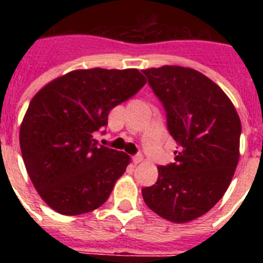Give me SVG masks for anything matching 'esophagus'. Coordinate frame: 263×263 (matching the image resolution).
Returning a JSON list of instances; mask_svg holds the SVG:
<instances>
[{
	"instance_id": "1",
	"label": "esophagus",
	"mask_w": 263,
	"mask_h": 263,
	"mask_svg": "<svg viewBox=\"0 0 263 263\" xmlns=\"http://www.w3.org/2000/svg\"><path fill=\"white\" fill-rule=\"evenodd\" d=\"M142 160H143V157H142V155H141V154H137V155H134V157H133V163H134V164L141 163Z\"/></svg>"
}]
</instances>
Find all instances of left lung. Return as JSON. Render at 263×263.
<instances>
[{
    "mask_svg": "<svg viewBox=\"0 0 263 263\" xmlns=\"http://www.w3.org/2000/svg\"><path fill=\"white\" fill-rule=\"evenodd\" d=\"M142 72L179 143L175 163L158 166L157 183L143 188V200L168 221H192L212 210L231 184L240 159V117L224 90L196 69L162 66Z\"/></svg>",
    "mask_w": 263,
    "mask_h": 263,
    "instance_id": "left-lung-1",
    "label": "left lung"
}]
</instances>
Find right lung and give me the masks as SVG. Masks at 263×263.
<instances>
[{"instance_id":"add662e5","label":"right lung","mask_w":263,"mask_h":263,"mask_svg":"<svg viewBox=\"0 0 263 263\" xmlns=\"http://www.w3.org/2000/svg\"><path fill=\"white\" fill-rule=\"evenodd\" d=\"M146 78L136 68L75 69L32 97L20 146L36 192L60 215L95 211L108 200L130 157L99 146L95 134L108 115L138 92Z\"/></svg>"}]
</instances>
